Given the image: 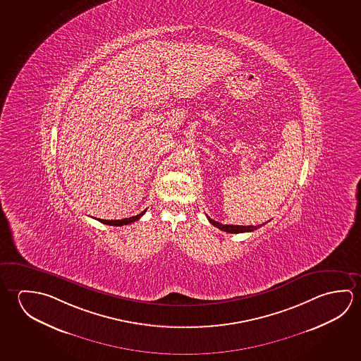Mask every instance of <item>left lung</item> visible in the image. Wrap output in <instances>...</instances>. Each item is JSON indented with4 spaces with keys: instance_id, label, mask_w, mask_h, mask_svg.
<instances>
[{
    "instance_id": "1",
    "label": "left lung",
    "mask_w": 361,
    "mask_h": 361,
    "mask_svg": "<svg viewBox=\"0 0 361 361\" xmlns=\"http://www.w3.org/2000/svg\"><path fill=\"white\" fill-rule=\"evenodd\" d=\"M207 220L210 221V224H213L214 226H216L218 229L220 231H226V233H231V234H238V233H248V231H255L260 228V226H263V225L266 224V223H263V224L259 225H229V224H221V223H218V221H215L213 219L209 218L207 216Z\"/></svg>"
}]
</instances>
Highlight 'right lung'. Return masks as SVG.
<instances>
[{
    "label": "right lung",
    "mask_w": 361,
    "mask_h": 361,
    "mask_svg": "<svg viewBox=\"0 0 361 361\" xmlns=\"http://www.w3.org/2000/svg\"><path fill=\"white\" fill-rule=\"evenodd\" d=\"M146 213V210H143L142 213L138 214L136 216H130V218L121 219V220H104V219H97L98 221H101L103 224L113 225V226H122V225H128L130 223H135L138 219Z\"/></svg>",
    "instance_id": "add662e5"
}]
</instances>
